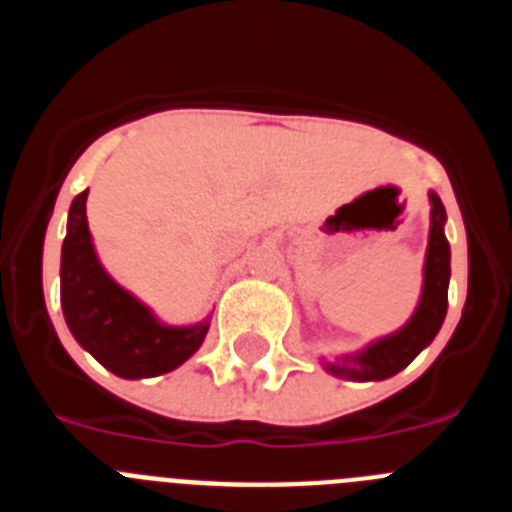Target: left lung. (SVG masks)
Wrapping results in <instances>:
<instances>
[{"label":"left lung","instance_id":"8db88e82","mask_svg":"<svg viewBox=\"0 0 512 512\" xmlns=\"http://www.w3.org/2000/svg\"><path fill=\"white\" fill-rule=\"evenodd\" d=\"M431 200V230H428V248L423 264V292L415 307L413 318L390 336L377 338L356 354L338 356L333 364L323 366L336 377L354 379V382H382L402 372L425 346H431L441 330L446 310H449V277H451V248L443 233L446 210L436 192H428Z\"/></svg>","mask_w":512,"mask_h":512}]
</instances>
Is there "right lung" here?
Returning <instances> with one entry per match:
<instances>
[{"label":"right lung","mask_w":512,"mask_h":512,"mask_svg":"<svg viewBox=\"0 0 512 512\" xmlns=\"http://www.w3.org/2000/svg\"><path fill=\"white\" fill-rule=\"evenodd\" d=\"M89 189L74 197L61 248V307L71 336L122 379L174 372L202 346L210 318L166 325L99 264L87 223Z\"/></svg>","instance_id":"right-lung-1"}]
</instances>
